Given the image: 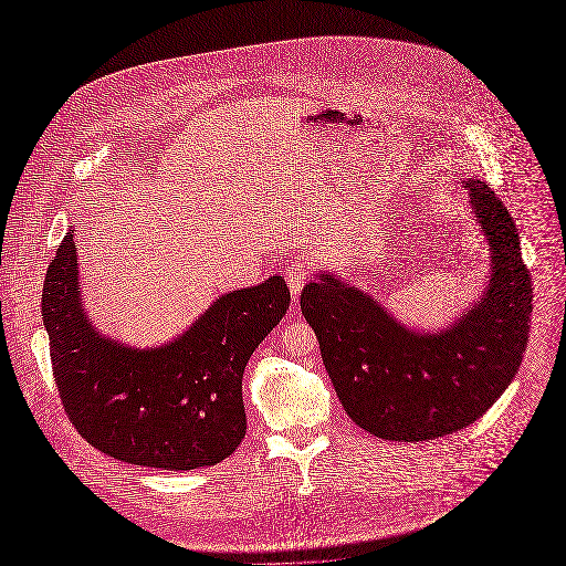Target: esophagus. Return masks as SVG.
I'll list each match as a JSON object with an SVG mask.
<instances>
[{
	"instance_id": "34e87169",
	"label": "esophagus",
	"mask_w": 566,
	"mask_h": 566,
	"mask_svg": "<svg viewBox=\"0 0 566 566\" xmlns=\"http://www.w3.org/2000/svg\"><path fill=\"white\" fill-rule=\"evenodd\" d=\"M312 276V264L306 256H297V260L290 262L285 266V281H287V287H290V295H293V300L300 297L302 287L306 285V281H310Z\"/></svg>"
}]
</instances>
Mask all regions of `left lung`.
<instances>
[{"instance_id":"obj_1","label":"left lung","mask_w":566,"mask_h":566,"mask_svg":"<svg viewBox=\"0 0 566 566\" xmlns=\"http://www.w3.org/2000/svg\"><path fill=\"white\" fill-rule=\"evenodd\" d=\"M489 245V283L443 331H410L385 304L333 271L302 290L325 370L347 416L389 441L453 434L482 418L515 378L528 342L531 279L505 205L462 181Z\"/></svg>"}]
</instances>
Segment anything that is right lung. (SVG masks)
Instances as JSON below:
<instances>
[{
	"instance_id": "1",
	"label": "right lung",
	"mask_w": 566,
	"mask_h": 566,
	"mask_svg": "<svg viewBox=\"0 0 566 566\" xmlns=\"http://www.w3.org/2000/svg\"><path fill=\"white\" fill-rule=\"evenodd\" d=\"M283 276L219 295L167 345L132 347L96 331L82 304L73 231L42 293L51 366L75 430L132 465L196 470L245 437L243 370L287 312Z\"/></svg>"
}]
</instances>
